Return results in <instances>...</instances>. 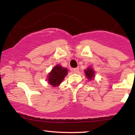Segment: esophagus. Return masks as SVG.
Wrapping results in <instances>:
<instances>
[{"label": "esophagus", "mask_w": 135, "mask_h": 135, "mask_svg": "<svg viewBox=\"0 0 135 135\" xmlns=\"http://www.w3.org/2000/svg\"><path fill=\"white\" fill-rule=\"evenodd\" d=\"M79 68H74V69H73V71L74 73H78V71H79Z\"/></svg>", "instance_id": "34e87169"}]
</instances>
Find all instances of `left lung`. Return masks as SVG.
<instances>
[{
	"mask_svg": "<svg viewBox=\"0 0 135 135\" xmlns=\"http://www.w3.org/2000/svg\"><path fill=\"white\" fill-rule=\"evenodd\" d=\"M84 73H85L86 76L88 78V79L89 80H91V79L93 80L94 79L95 73H94V70H93L92 68H88L86 70H84Z\"/></svg>",
	"mask_w": 135,
	"mask_h": 135,
	"instance_id": "left-lung-1",
	"label": "left lung"
}]
</instances>
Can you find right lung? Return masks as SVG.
Returning <instances> with one entry per match:
<instances>
[{
  "label": "right lung",
  "instance_id": "1",
  "mask_svg": "<svg viewBox=\"0 0 135 135\" xmlns=\"http://www.w3.org/2000/svg\"><path fill=\"white\" fill-rule=\"evenodd\" d=\"M67 74L68 69L66 68H63L60 65H56L48 74V83L51 86L56 87L62 83Z\"/></svg>",
  "mask_w": 135,
  "mask_h": 135
}]
</instances>
